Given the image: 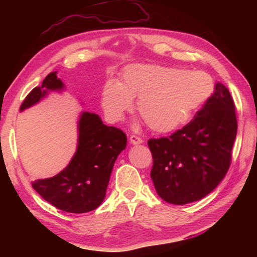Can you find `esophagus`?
<instances>
[{
  "label": "esophagus",
  "instance_id": "esophagus-1",
  "mask_svg": "<svg viewBox=\"0 0 257 257\" xmlns=\"http://www.w3.org/2000/svg\"><path fill=\"white\" fill-rule=\"evenodd\" d=\"M129 141H130V144L132 145H134V146H136V145H141L144 143V140L141 139V138H139V137H137V136H132V137L129 138Z\"/></svg>",
  "mask_w": 257,
  "mask_h": 257
}]
</instances>
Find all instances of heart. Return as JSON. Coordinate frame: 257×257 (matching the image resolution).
Instances as JSON below:
<instances>
[{
    "label": "heart",
    "instance_id": "heart-1",
    "mask_svg": "<svg viewBox=\"0 0 257 257\" xmlns=\"http://www.w3.org/2000/svg\"><path fill=\"white\" fill-rule=\"evenodd\" d=\"M213 91L210 75L156 64H133L119 81L109 79L101 105L111 121L121 120L137 97V110L152 132L168 134L187 124Z\"/></svg>",
    "mask_w": 257,
    "mask_h": 257
}]
</instances>
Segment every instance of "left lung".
I'll return each mask as SVG.
<instances>
[{
	"label": "left lung",
	"mask_w": 257,
	"mask_h": 257,
	"mask_svg": "<svg viewBox=\"0 0 257 257\" xmlns=\"http://www.w3.org/2000/svg\"><path fill=\"white\" fill-rule=\"evenodd\" d=\"M237 133L235 106L222 83L195 117L168 138L150 139L151 179L168 203L182 205L203 199L228 170Z\"/></svg>",
	"instance_id": "8db88e82"
}]
</instances>
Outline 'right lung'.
Instances as JSON below:
<instances>
[{"mask_svg":"<svg viewBox=\"0 0 257 257\" xmlns=\"http://www.w3.org/2000/svg\"><path fill=\"white\" fill-rule=\"evenodd\" d=\"M65 90L57 72L48 74L42 86L26 96L20 111L36 105L52 91ZM77 148L67 167L56 176L32 182L43 199L69 213L97 209L106 196L114 161L125 149L127 137L121 130L108 127L94 112L83 111L77 122Z\"/></svg>","mask_w":257,"mask_h":257,"instance_id":"right-lung-1","label":"right lung"}]
</instances>
